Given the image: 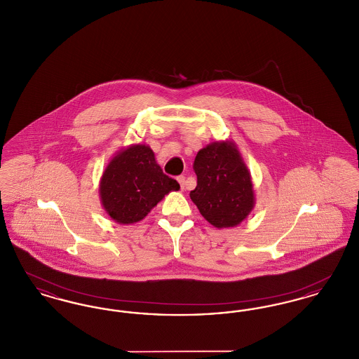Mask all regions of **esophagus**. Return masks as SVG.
I'll return each instance as SVG.
<instances>
[{"label": "esophagus", "instance_id": "obj_1", "mask_svg": "<svg viewBox=\"0 0 359 359\" xmlns=\"http://www.w3.org/2000/svg\"><path fill=\"white\" fill-rule=\"evenodd\" d=\"M177 182H179V184H180V187H182V191H184V189H186V177H184V176H179V177H177Z\"/></svg>", "mask_w": 359, "mask_h": 359}]
</instances>
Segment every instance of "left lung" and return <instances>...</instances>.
I'll list each match as a JSON object with an SVG mask.
<instances>
[{
	"instance_id": "8db88e82",
	"label": "left lung",
	"mask_w": 359,
	"mask_h": 359,
	"mask_svg": "<svg viewBox=\"0 0 359 359\" xmlns=\"http://www.w3.org/2000/svg\"><path fill=\"white\" fill-rule=\"evenodd\" d=\"M198 184L189 192L205 221L218 229L236 227L256 205L252 175L234 141H214L194 161Z\"/></svg>"
}]
</instances>
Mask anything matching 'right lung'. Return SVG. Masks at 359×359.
Returning <instances> with one entry per match:
<instances>
[{
  "label": "right lung",
  "instance_id": "obj_1",
  "mask_svg": "<svg viewBox=\"0 0 359 359\" xmlns=\"http://www.w3.org/2000/svg\"><path fill=\"white\" fill-rule=\"evenodd\" d=\"M179 183L163 173L149 145L133 144L114 154L100 182L106 214L121 224L142 221Z\"/></svg>",
  "mask_w": 359,
  "mask_h": 359
}]
</instances>
